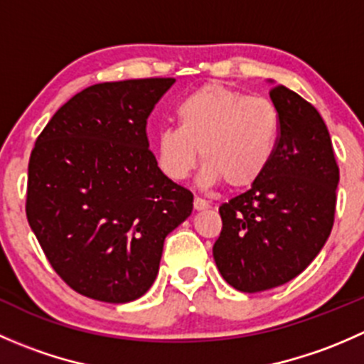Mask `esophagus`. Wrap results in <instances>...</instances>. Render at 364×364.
Wrapping results in <instances>:
<instances>
[{"mask_svg":"<svg viewBox=\"0 0 364 364\" xmlns=\"http://www.w3.org/2000/svg\"><path fill=\"white\" fill-rule=\"evenodd\" d=\"M193 208H196L197 211H200V209H208L209 203L205 199H203V197H196V199H193Z\"/></svg>","mask_w":364,"mask_h":364,"instance_id":"esophagus-1","label":"esophagus"}]
</instances>
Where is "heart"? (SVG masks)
Segmentation results:
<instances>
[{
	"instance_id": "1",
	"label": "heart",
	"mask_w": 364,
	"mask_h": 364,
	"mask_svg": "<svg viewBox=\"0 0 364 364\" xmlns=\"http://www.w3.org/2000/svg\"><path fill=\"white\" fill-rule=\"evenodd\" d=\"M178 128L156 139L159 165L167 178L183 181L204 161V181L229 188L252 186L273 160L280 137V112L262 97L208 84L181 102Z\"/></svg>"
}]
</instances>
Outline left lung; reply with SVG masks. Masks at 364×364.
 Here are the masks:
<instances>
[{
  "instance_id": "obj_1",
  "label": "left lung",
  "mask_w": 364,
  "mask_h": 364,
  "mask_svg": "<svg viewBox=\"0 0 364 364\" xmlns=\"http://www.w3.org/2000/svg\"><path fill=\"white\" fill-rule=\"evenodd\" d=\"M280 137L273 160L241 196L220 205L222 232L213 257L241 292L278 287L303 273L335 223L340 168L317 109L289 87L273 86Z\"/></svg>"
}]
</instances>
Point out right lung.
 Here are the masks:
<instances>
[{"label": "right lung", "instance_id": "1", "mask_svg": "<svg viewBox=\"0 0 364 364\" xmlns=\"http://www.w3.org/2000/svg\"><path fill=\"white\" fill-rule=\"evenodd\" d=\"M171 77L100 82L58 109L28 164L26 216L61 280L104 303L148 292L164 241L193 209L149 149L148 117Z\"/></svg>", "mask_w": 364, "mask_h": 364}]
</instances>
